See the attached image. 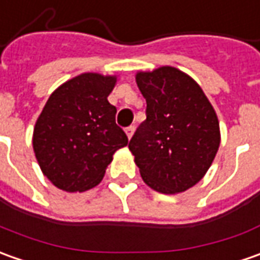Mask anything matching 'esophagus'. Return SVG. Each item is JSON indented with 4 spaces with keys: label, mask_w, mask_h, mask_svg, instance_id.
Segmentation results:
<instances>
[{
    "label": "esophagus",
    "mask_w": 260,
    "mask_h": 260,
    "mask_svg": "<svg viewBox=\"0 0 260 260\" xmlns=\"http://www.w3.org/2000/svg\"><path fill=\"white\" fill-rule=\"evenodd\" d=\"M134 131H135V128H134V126H128V128L125 129L128 139H131V138H132V135H134Z\"/></svg>",
    "instance_id": "1"
}]
</instances>
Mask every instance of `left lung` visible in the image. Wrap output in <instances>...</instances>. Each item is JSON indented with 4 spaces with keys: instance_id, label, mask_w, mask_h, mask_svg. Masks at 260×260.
<instances>
[{
    "instance_id": "left-lung-1",
    "label": "left lung",
    "mask_w": 260,
    "mask_h": 260,
    "mask_svg": "<svg viewBox=\"0 0 260 260\" xmlns=\"http://www.w3.org/2000/svg\"><path fill=\"white\" fill-rule=\"evenodd\" d=\"M146 119L129 142L144 182L175 195L195 186L211 168L220 144L216 112L193 78L174 67L139 71Z\"/></svg>"
}]
</instances>
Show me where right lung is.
<instances>
[{
  "instance_id": "1",
  "label": "right lung",
  "mask_w": 260,
  "mask_h": 260,
  "mask_svg": "<svg viewBox=\"0 0 260 260\" xmlns=\"http://www.w3.org/2000/svg\"><path fill=\"white\" fill-rule=\"evenodd\" d=\"M116 75L85 72L59 85L34 126L32 146L42 174L65 192L96 186L112 155L128 145L108 96Z\"/></svg>"
}]
</instances>
